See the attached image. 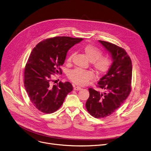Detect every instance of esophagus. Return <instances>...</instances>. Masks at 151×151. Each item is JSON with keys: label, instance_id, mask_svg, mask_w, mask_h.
I'll list each match as a JSON object with an SVG mask.
<instances>
[{"label": "esophagus", "instance_id": "34e87169", "mask_svg": "<svg viewBox=\"0 0 151 151\" xmlns=\"http://www.w3.org/2000/svg\"><path fill=\"white\" fill-rule=\"evenodd\" d=\"M82 89V88L80 87V86H74V90H77V91H78V90H81Z\"/></svg>", "mask_w": 151, "mask_h": 151}]
</instances>
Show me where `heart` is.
<instances>
[{
  "label": "heart",
  "instance_id": "1",
  "mask_svg": "<svg viewBox=\"0 0 151 151\" xmlns=\"http://www.w3.org/2000/svg\"><path fill=\"white\" fill-rule=\"evenodd\" d=\"M82 49L87 58L91 61L96 73L103 74L107 71L111 65V61L108 57L102 56L101 50L91 44L85 45ZM73 55V52H71L68 57V63L71 61ZM68 78L70 81L77 85H85L94 78V74L90 70L77 68L70 70Z\"/></svg>",
  "mask_w": 151,
  "mask_h": 151
}]
</instances>
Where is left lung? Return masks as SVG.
<instances>
[{"label":"left lung","mask_w":151,"mask_h":151,"mask_svg":"<svg viewBox=\"0 0 151 151\" xmlns=\"http://www.w3.org/2000/svg\"><path fill=\"white\" fill-rule=\"evenodd\" d=\"M111 56L113 63L107 73L98 82L97 86L103 93L93 88L88 89L90 97L86 108L91 116L103 118L116 111L131 91L132 61L126 51L114 44L99 40Z\"/></svg>","instance_id":"left-lung-1"}]
</instances>
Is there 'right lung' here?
<instances>
[{"label":"right lung","mask_w":151,"mask_h":151,"mask_svg":"<svg viewBox=\"0 0 151 151\" xmlns=\"http://www.w3.org/2000/svg\"><path fill=\"white\" fill-rule=\"evenodd\" d=\"M82 38L56 37L43 40L35 46L27 62L24 74L25 90L32 104L44 113L56 111L71 92V83L51 85L52 75L61 74L68 50Z\"/></svg>","instance_id":"1"}]
</instances>
